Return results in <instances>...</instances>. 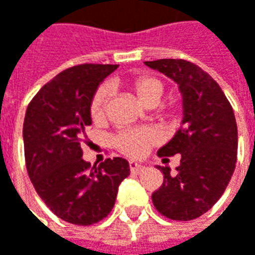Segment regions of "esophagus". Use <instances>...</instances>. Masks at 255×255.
Listing matches in <instances>:
<instances>
[{
    "label": "esophagus",
    "instance_id": "1",
    "mask_svg": "<svg viewBox=\"0 0 255 255\" xmlns=\"http://www.w3.org/2000/svg\"><path fill=\"white\" fill-rule=\"evenodd\" d=\"M129 167H130V171H133V173H139V171H142L144 169V166H143L142 163L136 162V160H130L129 162Z\"/></svg>",
    "mask_w": 255,
    "mask_h": 255
}]
</instances>
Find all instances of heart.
Masks as SVG:
<instances>
[{"mask_svg":"<svg viewBox=\"0 0 255 255\" xmlns=\"http://www.w3.org/2000/svg\"><path fill=\"white\" fill-rule=\"evenodd\" d=\"M129 86L144 103H154L163 92V84L160 79L142 75L133 78L129 82ZM111 99V89L109 86H102L93 96L91 103V115L95 122H102L108 113V105ZM162 134L154 128H137V129H128L121 132L115 137L116 147L125 154L130 157H142L153 144L160 142Z\"/></svg>","mask_w":255,"mask_h":255,"instance_id":"1","label":"heart"}]
</instances>
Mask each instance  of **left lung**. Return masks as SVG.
Wrapping results in <instances>:
<instances>
[{
	"instance_id": "1",
	"label": "left lung",
	"mask_w": 255,
	"mask_h": 255,
	"mask_svg": "<svg viewBox=\"0 0 255 255\" xmlns=\"http://www.w3.org/2000/svg\"><path fill=\"white\" fill-rule=\"evenodd\" d=\"M144 64L173 79L183 96L180 129L157 152L180 154V164L174 174L169 166H157L163 184L152 194L153 204L171 220H193L217 203L234 173L236 116L219 84L200 66L184 59Z\"/></svg>"
}]
</instances>
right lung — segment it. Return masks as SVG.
Returning <instances> with one entry per match:
<instances>
[{
  "label": "right lung",
  "instance_id": "1",
  "mask_svg": "<svg viewBox=\"0 0 255 255\" xmlns=\"http://www.w3.org/2000/svg\"><path fill=\"white\" fill-rule=\"evenodd\" d=\"M116 68L72 66L44 85L25 113L22 136L29 179L51 211L76 226L105 219L115 206L119 184L130 173L122 157L106 159L92 169L82 159L93 96Z\"/></svg>",
  "mask_w": 255,
  "mask_h": 255
}]
</instances>
